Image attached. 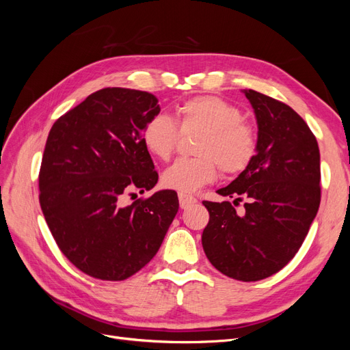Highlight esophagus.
<instances>
[{
    "label": "esophagus",
    "instance_id": "34e87169",
    "mask_svg": "<svg viewBox=\"0 0 350 350\" xmlns=\"http://www.w3.org/2000/svg\"><path fill=\"white\" fill-rule=\"evenodd\" d=\"M179 198V206H181V208H187L189 206H193L194 203H197V200L193 197V196H188V194H179L178 196Z\"/></svg>",
    "mask_w": 350,
    "mask_h": 350
}]
</instances>
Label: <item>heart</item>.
Listing matches in <instances>:
<instances>
[{"mask_svg":"<svg viewBox=\"0 0 350 350\" xmlns=\"http://www.w3.org/2000/svg\"><path fill=\"white\" fill-rule=\"evenodd\" d=\"M176 115L184 134H200L194 149L197 157L178 159L169 166L162 174L166 188L196 193L213 181L219 166L225 174H237L243 171L256 154V130L229 100L197 96L179 105ZM179 129L167 115L153 116L143 130L144 147L150 154L167 161L181 137Z\"/></svg>","mask_w":350,"mask_h":350,"instance_id":"1","label":"heart"}]
</instances>
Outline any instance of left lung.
I'll use <instances>...</instances> for the list:
<instances>
[{"instance_id":"obj_1","label":"left lung","mask_w":350,"mask_h":350,"mask_svg":"<svg viewBox=\"0 0 350 350\" xmlns=\"http://www.w3.org/2000/svg\"><path fill=\"white\" fill-rule=\"evenodd\" d=\"M256 113L257 150L224 197L247 198L239 216L229 201H203L201 235L208 261L225 276L257 282L282 270L301 248L321 200L320 150L310 126L288 105L242 90Z\"/></svg>"}]
</instances>
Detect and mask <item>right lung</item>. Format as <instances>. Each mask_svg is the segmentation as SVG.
Listing matches in <instances>:
<instances>
[{
  "mask_svg": "<svg viewBox=\"0 0 350 350\" xmlns=\"http://www.w3.org/2000/svg\"><path fill=\"white\" fill-rule=\"evenodd\" d=\"M149 92L107 88L55 121L39 172L42 213L61 252L83 273L125 280L161 248L178 213L172 189L121 206L133 189L149 191L157 172L143 130L161 112Z\"/></svg>",
  "mask_w": 350,
  "mask_h": 350,
  "instance_id": "1",
  "label": "right lung"
}]
</instances>
